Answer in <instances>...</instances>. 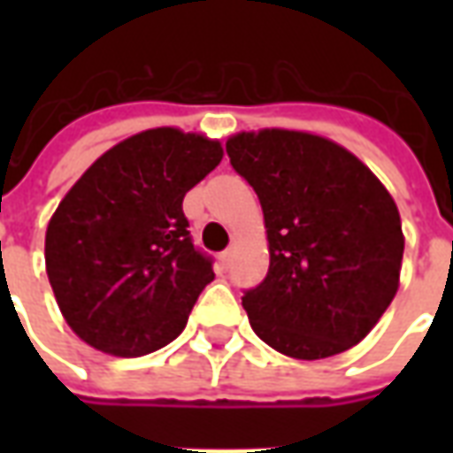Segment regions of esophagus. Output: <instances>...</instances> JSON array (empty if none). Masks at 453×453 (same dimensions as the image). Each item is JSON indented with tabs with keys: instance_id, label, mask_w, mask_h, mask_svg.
Listing matches in <instances>:
<instances>
[{
	"instance_id": "34e87169",
	"label": "esophagus",
	"mask_w": 453,
	"mask_h": 453,
	"mask_svg": "<svg viewBox=\"0 0 453 453\" xmlns=\"http://www.w3.org/2000/svg\"><path fill=\"white\" fill-rule=\"evenodd\" d=\"M233 257H235V250H233V247L223 250L220 257H218V259H220V266H223V269H230V265H233Z\"/></svg>"
}]
</instances>
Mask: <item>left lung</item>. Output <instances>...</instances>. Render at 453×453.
I'll return each mask as SVG.
<instances>
[{"label":"left lung","mask_w":453,"mask_h":453,"mask_svg":"<svg viewBox=\"0 0 453 453\" xmlns=\"http://www.w3.org/2000/svg\"><path fill=\"white\" fill-rule=\"evenodd\" d=\"M226 152L265 211L269 272L242 296L257 337L296 359L354 347L398 291L405 240L395 201L320 135L240 133Z\"/></svg>","instance_id":"8db88e82"}]
</instances>
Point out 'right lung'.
Instances as JSON below:
<instances>
[{"instance_id":"add662e5","label":"right lung","mask_w":453,"mask_h":453,"mask_svg":"<svg viewBox=\"0 0 453 453\" xmlns=\"http://www.w3.org/2000/svg\"><path fill=\"white\" fill-rule=\"evenodd\" d=\"M220 159L216 140L145 130L104 152L60 201L45 269L67 325L94 349L142 357L184 330L216 274L181 201Z\"/></svg>"}]
</instances>
